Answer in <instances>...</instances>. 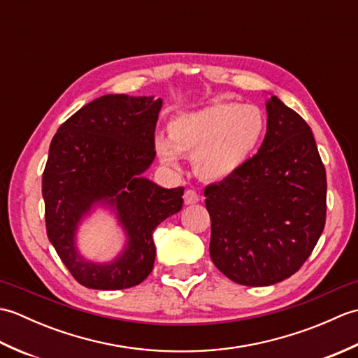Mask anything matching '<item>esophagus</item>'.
I'll list each match as a JSON object with an SVG mask.
<instances>
[{
    "label": "esophagus",
    "mask_w": 358,
    "mask_h": 358,
    "mask_svg": "<svg viewBox=\"0 0 358 358\" xmlns=\"http://www.w3.org/2000/svg\"><path fill=\"white\" fill-rule=\"evenodd\" d=\"M183 199H185L186 204H195V203H199L200 196H199V194L194 191V189H187V191L183 195Z\"/></svg>",
    "instance_id": "obj_1"
}]
</instances>
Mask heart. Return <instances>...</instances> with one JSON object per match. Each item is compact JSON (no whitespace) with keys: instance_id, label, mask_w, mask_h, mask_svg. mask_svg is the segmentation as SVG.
<instances>
[{"instance_id":"1","label":"heart","mask_w":358,"mask_h":358,"mask_svg":"<svg viewBox=\"0 0 358 358\" xmlns=\"http://www.w3.org/2000/svg\"><path fill=\"white\" fill-rule=\"evenodd\" d=\"M263 131L264 118L255 106L215 103L172 118L167 138L155 136L154 148L172 171L181 167L180 155H187L200 177L224 180L245 164Z\"/></svg>"}]
</instances>
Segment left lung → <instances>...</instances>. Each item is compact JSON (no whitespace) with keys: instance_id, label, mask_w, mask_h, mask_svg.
<instances>
[{"instance_id":"1","label":"left lung","mask_w":358,"mask_h":358,"mask_svg":"<svg viewBox=\"0 0 358 358\" xmlns=\"http://www.w3.org/2000/svg\"><path fill=\"white\" fill-rule=\"evenodd\" d=\"M257 154L204 189L210 258L238 285L289 278L313 252L326 222V171L310 127L275 95Z\"/></svg>"}]
</instances>
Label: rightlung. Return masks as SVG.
<instances>
[{
    "instance_id": "obj_1",
    "label": "right lung",
    "mask_w": 358,
    "mask_h": 358,
    "mask_svg": "<svg viewBox=\"0 0 358 358\" xmlns=\"http://www.w3.org/2000/svg\"><path fill=\"white\" fill-rule=\"evenodd\" d=\"M163 100L104 95L59 126L43 173L45 229L80 285L118 291L140 285L155 262V227L183 208L185 187L164 189L143 177L155 158ZM96 206L116 212L127 245L115 261L95 264L76 248L80 222Z\"/></svg>"
}]
</instances>
